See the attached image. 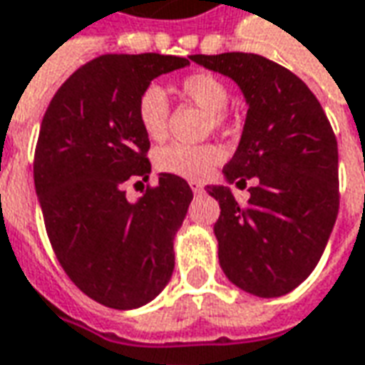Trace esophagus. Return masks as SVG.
<instances>
[{"label":"esophagus","instance_id":"34e87169","mask_svg":"<svg viewBox=\"0 0 365 365\" xmlns=\"http://www.w3.org/2000/svg\"><path fill=\"white\" fill-rule=\"evenodd\" d=\"M190 187H191V191L195 193V195L203 193V183L201 182H195V180H193V182H190Z\"/></svg>","mask_w":365,"mask_h":365}]
</instances>
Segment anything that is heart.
I'll return each instance as SVG.
<instances>
[{"label": "heart", "mask_w": 365, "mask_h": 365, "mask_svg": "<svg viewBox=\"0 0 365 365\" xmlns=\"http://www.w3.org/2000/svg\"><path fill=\"white\" fill-rule=\"evenodd\" d=\"M180 93L209 114L213 126L225 124V108L229 104V88L213 73H191L180 83ZM138 122L144 134L152 140H162L168 132L170 104L164 91L152 85L142 91L136 106ZM223 160V150L215 144H183L174 142L158 152L156 164L165 174L185 180H203Z\"/></svg>", "instance_id": "1"}]
</instances>
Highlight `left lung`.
<instances>
[{
    "label": "left lung",
    "mask_w": 365,
    "mask_h": 365,
    "mask_svg": "<svg viewBox=\"0 0 365 365\" xmlns=\"http://www.w3.org/2000/svg\"><path fill=\"white\" fill-rule=\"evenodd\" d=\"M235 81L249 106L227 183L249 187L241 205L229 185H207L221 215L219 264L235 287L261 298L294 290L324 253L338 215V144L312 91L294 73L253 53L193 55Z\"/></svg>",
    "instance_id": "1"
}]
</instances>
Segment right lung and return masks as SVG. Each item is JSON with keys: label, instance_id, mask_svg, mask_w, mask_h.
Listing matches in <instances>:
<instances>
[{"label": "right lung", "instance_id": "1", "mask_svg": "<svg viewBox=\"0 0 365 365\" xmlns=\"http://www.w3.org/2000/svg\"><path fill=\"white\" fill-rule=\"evenodd\" d=\"M190 58H93L63 83L41 122L33 178L47 235L68 279L104 307H144L172 279L191 187L180 175L160 174L156 187L130 203L124 183L148 182L152 172L136 114L140 94Z\"/></svg>", "mask_w": 365, "mask_h": 365}]
</instances>
